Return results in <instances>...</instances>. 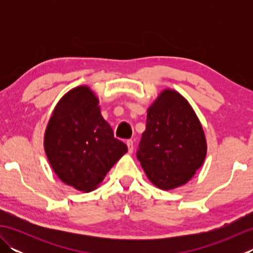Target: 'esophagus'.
<instances>
[{"label": "esophagus", "mask_w": 253, "mask_h": 253, "mask_svg": "<svg viewBox=\"0 0 253 253\" xmlns=\"http://www.w3.org/2000/svg\"><path fill=\"white\" fill-rule=\"evenodd\" d=\"M127 147H128V151H129L130 153L133 151V141L131 140V139H129V140H127Z\"/></svg>", "instance_id": "obj_1"}]
</instances>
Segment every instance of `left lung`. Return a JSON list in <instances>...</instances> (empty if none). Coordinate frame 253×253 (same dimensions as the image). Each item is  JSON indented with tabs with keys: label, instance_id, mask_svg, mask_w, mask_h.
I'll return each mask as SVG.
<instances>
[{
	"label": "left lung",
	"instance_id": "left-lung-1",
	"mask_svg": "<svg viewBox=\"0 0 253 253\" xmlns=\"http://www.w3.org/2000/svg\"><path fill=\"white\" fill-rule=\"evenodd\" d=\"M206 155V137L191 106L178 92L164 90L148 109L137 150L148 178L160 189H174L192 178Z\"/></svg>",
	"mask_w": 253,
	"mask_h": 253
}]
</instances>
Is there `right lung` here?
<instances>
[{
  "label": "right lung",
  "mask_w": 253,
  "mask_h": 253,
  "mask_svg": "<svg viewBox=\"0 0 253 253\" xmlns=\"http://www.w3.org/2000/svg\"><path fill=\"white\" fill-rule=\"evenodd\" d=\"M98 104L88 87L71 90L57 103L44 136L46 157L58 178L85 192L95 189L127 152Z\"/></svg>",
  "instance_id": "obj_1"
}]
</instances>
